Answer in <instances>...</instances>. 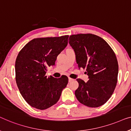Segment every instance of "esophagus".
I'll use <instances>...</instances> for the list:
<instances>
[{"label":"esophagus","instance_id":"1","mask_svg":"<svg viewBox=\"0 0 131 131\" xmlns=\"http://www.w3.org/2000/svg\"><path fill=\"white\" fill-rule=\"evenodd\" d=\"M72 81H73V79L71 78H69V82H71Z\"/></svg>","mask_w":131,"mask_h":131}]
</instances>
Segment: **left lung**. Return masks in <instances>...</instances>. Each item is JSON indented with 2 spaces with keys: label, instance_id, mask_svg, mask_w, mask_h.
Returning <instances> with one entry per match:
<instances>
[{
  "label": "left lung",
  "instance_id": "8db88e82",
  "mask_svg": "<svg viewBox=\"0 0 131 131\" xmlns=\"http://www.w3.org/2000/svg\"><path fill=\"white\" fill-rule=\"evenodd\" d=\"M69 40L78 67L85 69L89 77L86 82L77 79L75 96L90 107L102 106L111 97L117 84L119 66L115 52L104 39L94 34L72 35Z\"/></svg>",
  "mask_w": 131,
  "mask_h": 131
}]
</instances>
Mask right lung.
<instances>
[{
    "label": "right lung",
    "mask_w": 131,
    "mask_h": 131,
    "mask_svg": "<svg viewBox=\"0 0 131 131\" xmlns=\"http://www.w3.org/2000/svg\"><path fill=\"white\" fill-rule=\"evenodd\" d=\"M69 36L34 38L18 53L15 80L20 93L33 107L45 110L56 104L68 83L65 75L47 77L48 66L55 65L57 56L68 45Z\"/></svg>",
    "instance_id": "right-lung-1"
}]
</instances>
